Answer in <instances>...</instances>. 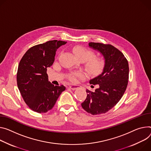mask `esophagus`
Segmentation results:
<instances>
[{
	"instance_id": "obj_1",
	"label": "esophagus",
	"mask_w": 151,
	"mask_h": 151,
	"mask_svg": "<svg viewBox=\"0 0 151 151\" xmlns=\"http://www.w3.org/2000/svg\"><path fill=\"white\" fill-rule=\"evenodd\" d=\"M69 87H70L72 90H76V89L79 88V86H78V85H75V84H72V85H70V86H69Z\"/></svg>"
}]
</instances>
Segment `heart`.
<instances>
[{"mask_svg":"<svg viewBox=\"0 0 151 151\" xmlns=\"http://www.w3.org/2000/svg\"><path fill=\"white\" fill-rule=\"evenodd\" d=\"M73 51L81 61L85 62L84 67L90 75H98L103 71L106 64V60L104 57H94L95 53L94 51L83 46L74 47ZM84 76V73L79 71L68 73L67 77L70 81L75 82L78 78H83Z\"/></svg>","mask_w":151,"mask_h":151,"instance_id":"b5f03b06","label":"heart"}]
</instances>
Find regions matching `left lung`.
<instances>
[{
    "label": "left lung",
    "instance_id": "1",
    "mask_svg": "<svg viewBox=\"0 0 151 151\" xmlns=\"http://www.w3.org/2000/svg\"><path fill=\"white\" fill-rule=\"evenodd\" d=\"M89 46L99 51L106 60L102 73L90 81L96 86L94 91L87 93L82 107L93 115L104 114L110 110L120 100L128 83L129 65L124 55L111 45L90 43Z\"/></svg>",
    "mask_w": 151,
    "mask_h": 151
}]
</instances>
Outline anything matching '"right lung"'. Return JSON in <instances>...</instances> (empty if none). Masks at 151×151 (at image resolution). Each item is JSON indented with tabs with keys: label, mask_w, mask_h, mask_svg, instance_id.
I'll use <instances>...</instances> for the list:
<instances>
[{
	"label": "right lung",
	"mask_w": 151,
	"mask_h": 151,
	"mask_svg": "<svg viewBox=\"0 0 151 151\" xmlns=\"http://www.w3.org/2000/svg\"><path fill=\"white\" fill-rule=\"evenodd\" d=\"M66 43L55 40L34 46L19 63L17 86L24 102L34 111L42 113L50 110L65 90L64 86H55L48 81L47 68L53 63L57 49Z\"/></svg>",
	"instance_id": "obj_1"
}]
</instances>
